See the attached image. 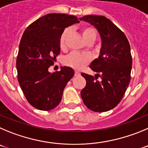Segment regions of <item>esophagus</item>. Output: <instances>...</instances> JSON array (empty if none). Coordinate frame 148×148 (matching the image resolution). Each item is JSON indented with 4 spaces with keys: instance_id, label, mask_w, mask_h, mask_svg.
<instances>
[{
    "instance_id": "1",
    "label": "esophagus",
    "mask_w": 148,
    "mask_h": 148,
    "mask_svg": "<svg viewBox=\"0 0 148 148\" xmlns=\"http://www.w3.org/2000/svg\"><path fill=\"white\" fill-rule=\"evenodd\" d=\"M74 75H75V76H79V75H80V73H79V71H74Z\"/></svg>"
}]
</instances>
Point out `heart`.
I'll return each instance as SVG.
<instances>
[{"instance_id": "heart-1", "label": "heart", "mask_w": 148, "mask_h": 148, "mask_svg": "<svg viewBox=\"0 0 148 148\" xmlns=\"http://www.w3.org/2000/svg\"><path fill=\"white\" fill-rule=\"evenodd\" d=\"M82 38L86 42H95L97 37V30L94 27L90 26H85L81 30ZM70 34V29L69 28L66 29L62 32L60 38V46L61 49H63L66 46V40ZM90 61V57L88 54H79L77 52H72L67 55L64 58L63 62L66 66L71 67L75 69H81L87 65Z\"/></svg>"}]
</instances>
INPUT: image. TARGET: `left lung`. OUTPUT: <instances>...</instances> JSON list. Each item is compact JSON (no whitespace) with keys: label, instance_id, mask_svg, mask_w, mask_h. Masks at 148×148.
Segmentation results:
<instances>
[{"label":"left lung","instance_id":"1","mask_svg":"<svg viewBox=\"0 0 148 148\" xmlns=\"http://www.w3.org/2000/svg\"><path fill=\"white\" fill-rule=\"evenodd\" d=\"M79 20L95 26L102 40L99 58L90 65L97 73L95 77L81 74L86 80L81 97L88 108L94 112H105L119 103L130 83V46L125 34L105 16L85 15ZM98 76L101 81L97 80Z\"/></svg>","mask_w":148,"mask_h":148}]
</instances>
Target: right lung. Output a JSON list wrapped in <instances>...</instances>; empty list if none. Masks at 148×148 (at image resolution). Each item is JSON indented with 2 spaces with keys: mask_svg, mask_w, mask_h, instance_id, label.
I'll use <instances>...</instances> for the list:
<instances>
[{
  "mask_svg": "<svg viewBox=\"0 0 148 148\" xmlns=\"http://www.w3.org/2000/svg\"><path fill=\"white\" fill-rule=\"evenodd\" d=\"M77 23L76 16L51 13L34 21L23 34L16 60L18 79L27 101L35 108L49 110L57 107L74 76L70 67H61L52 74L49 68L60 52L62 32Z\"/></svg>",
  "mask_w": 148,
  "mask_h": 148,
  "instance_id": "1",
  "label": "right lung"
}]
</instances>
